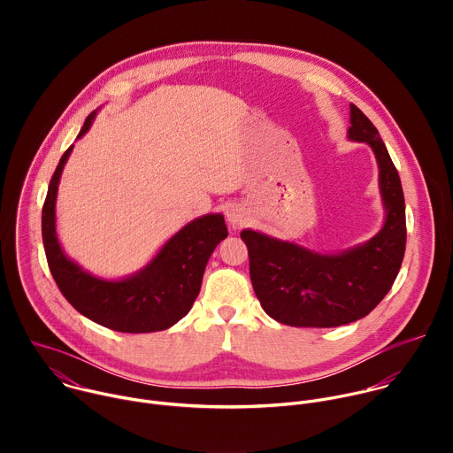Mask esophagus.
Instances as JSON below:
<instances>
[{"label":"esophagus","instance_id":"34e87169","mask_svg":"<svg viewBox=\"0 0 453 453\" xmlns=\"http://www.w3.org/2000/svg\"><path fill=\"white\" fill-rule=\"evenodd\" d=\"M227 222H229V226H231L233 229H238V227H242V226L247 222V213H245L242 208L233 206V208L227 211Z\"/></svg>","mask_w":453,"mask_h":453}]
</instances>
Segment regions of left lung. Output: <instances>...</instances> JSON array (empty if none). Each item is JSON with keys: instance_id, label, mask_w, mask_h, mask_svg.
<instances>
[{"instance_id": "obj_1", "label": "left lung", "mask_w": 453, "mask_h": 453, "mask_svg": "<svg viewBox=\"0 0 453 453\" xmlns=\"http://www.w3.org/2000/svg\"><path fill=\"white\" fill-rule=\"evenodd\" d=\"M348 140L365 143L378 165L380 231L355 247L320 252L262 231L242 229L254 292L267 315L288 326L334 328L365 317L391 290L405 254V197L376 127L349 104Z\"/></svg>"}]
</instances>
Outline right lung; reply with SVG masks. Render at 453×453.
Returning a JSON list of instances; mask_svg holds the SVG:
<instances>
[{
    "label": "right lung",
    "instance_id": "obj_1",
    "mask_svg": "<svg viewBox=\"0 0 453 453\" xmlns=\"http://www.w3.org/2000/svg\"><path fill=\"white\" fill-rule=\"evenodd\" d=\"M93 111L77 136L91 128ZM73 145L60 157L42 206V243L51 276L62 296L84 317L121 334L161 332L179 322L196 303L210 256L227 236L222 213L189 220L172 234L152 260L123 278H100L64 252L57 236V193Z\"/></svg>",
    "mask_w": 453,
    "mask_h": 453
}]
</instances>
